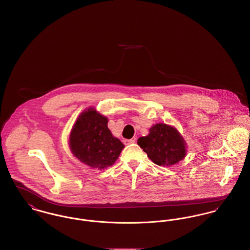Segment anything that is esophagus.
I'll list each match as a JSON object with an SVG mask.
<instances>
[{
  "label": "esophagus",
  "instance_id": "1",
  "mask_svg": "<svg viewBox=\"0 0 250 250\" xmlns=\"http://www.w3.org/2000/svg\"><path fill=\"white\" fill-rule=\"evenodd\" d=\"M124 143H125V145H131V144H133V143H135V139H125V140H124Z\"/></svg>",
  "mask_w": 250,
  "mask_h": 250
}]
</instances>
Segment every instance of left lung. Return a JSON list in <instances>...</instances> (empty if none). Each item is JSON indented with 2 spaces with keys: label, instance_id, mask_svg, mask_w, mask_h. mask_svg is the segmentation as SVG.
Listing matches in <instances>:
<instances>
[{
  "label": "left lung",
  "instance_id": "8db88e82",
  "mask_svg": "<svg viewBox=\"0 0 250 250\" xmlns=\"http://www.w3.org/2000/svg\"><path fill=\"white\" fill-rule=\"evenodd\" d=\"M138 145L158 166H171L186 156V143L180 133L166 124L151 126L147 136L140 137Z\"/></svg>",
  "mask_w": 250,
  "mask_h": 250
}]
</instances>
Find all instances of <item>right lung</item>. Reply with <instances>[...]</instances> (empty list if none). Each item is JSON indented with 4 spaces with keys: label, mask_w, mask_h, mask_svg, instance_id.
<instances>
[{
    "label": "right lung",
    "mask_w": 250,
    "mask_h": 250,
    "mask_svg": "<svg viewBox=\"0 0 250 250\" xmlns=\"http://www.w3.org/2000/svg\"><path fill=\"white\" fill-rule=\"evenodd\" d=\"M108 119L94 108L83 112L71 134L72 153L84 164L98 169L110 167L118 159L125 145L112 135Z\"/></svg>",
    "instance_id": "obj_1"
}]
</instances>
